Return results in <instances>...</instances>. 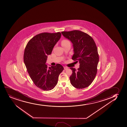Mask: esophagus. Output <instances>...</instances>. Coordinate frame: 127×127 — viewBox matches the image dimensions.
I'll return each mask as SVG.
<instances>
[{"label": "esophagus", "mask_w": 127, "mask_h": 127, "mask_svg": "<svg viewBox=\"0 0 127 127\" xmlns=\"http://www.w3.org/2000/svg\"><path fill=\"white\" fill-rule=\"evenodd\" d=\"M64 69L65 70H67V69H68V67H64Z\"/></svg>", "instance_id": "1"}]
</instances>
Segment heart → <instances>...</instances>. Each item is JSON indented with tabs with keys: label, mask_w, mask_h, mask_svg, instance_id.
I'll return each instance as SVG.
<instances>
[{
	"label": "heart",
	"mask_w": 127,
	"mask_h": 127,
	"mask_svg": "<svg viewBox=\"0 0 127 127\" xmlns=\"http://www.w3.org/2000/svg\"><path fill=\"white\" fill-rule=\"evenodd\" d=\"M61 44L63 46H64L68 44H70V42L69 40H67V39H64L62 41Z\"/></svg>",
	"instance_id": "1"
}]
</instances>
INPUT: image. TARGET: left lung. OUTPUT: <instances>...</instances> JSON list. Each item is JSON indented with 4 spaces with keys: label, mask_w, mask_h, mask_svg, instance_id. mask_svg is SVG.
Wrapping results in <instances>:
<instances>
[{
    "label": "left lung",
    "mask_w": 127,
    "mask_h": 127,
    "mask_svg": "<svg viewBox=\"0 0 127 127\" xmlns=\"http://www.w3.org/2000/svg\"><path fill=\"white\" fill-rule=\"evenodd\" d=\"M62 33L73 44L74 54L72 60L80 63L77 70L70 68L73 72L70 77V83L76 88L88 87L97 73L99 59L95 43L90 36L79 30L63 31Z\"/></svg>",
    "instance_id": "obj_1"
}]
</instances>
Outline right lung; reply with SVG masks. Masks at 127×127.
<instances>
[{"label":"right lung","mask_w":127,"mask_h":127,"mask_svg":"<svg viewBox=\"0 0 127 127\" xmlns=\"http://www.w3.org/2000/svg\"><path fill=\"white\" fill-rule=\"evenodd\" d=\"M61 36L60 32L40 33L29 40L24 50V61L29 76L34 84L43 90H52L64 70L60 64L49 67L46 64L47 56L51 54Z\"/></svg>","instance_id":"1"}]
</instances>
